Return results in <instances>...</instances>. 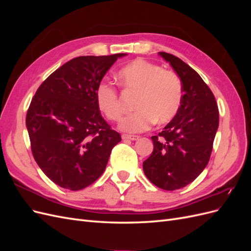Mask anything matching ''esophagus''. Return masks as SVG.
Listing matches in <instances>:
<instances>
[{"label":"esophagus","instance_id":"esophagus-1","mask_svg":"<svg viewBox=\"0 0 251 251\" xmlns=\"http://www.w3.org/2000/svg\"><path fill=\"white\" fill-rule=\"evenodd\" d=\"M124 140H138L139 139V136H136V135H126V134H124L123 136Z\"/></svg>","mask_w":251,"mask_h":251}]
</instances>
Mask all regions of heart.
I'll return each instance as SVG.
<instances>
[{
  "label": "heart",
  "mask_w": 251,
  "mask_h": 251,
  "mask_svg": "<svg viewBox=\"0 0 251 251\" xmlns=\"http://www.w3.org/2000/svg\"><path fill=\"white\" fill-rule=\"evenodd\" d=\"M118 76L127 91L138 92L134 101L136 109L119 125L121 131L141 133L153 124H166L177 115L182 100L183 87L174 71L137 58L119 71ZM96 102L104 116L118 121L123 116V105L117 89L110 82H100L96 88Z\"/></svg>",
  "instance_id": "1"
}]
</instances>
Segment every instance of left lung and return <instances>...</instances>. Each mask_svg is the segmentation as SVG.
Returning <instances> with one entry per match:
<instances>
[{
    "mask_svg": "<svg viewBox=\"0 0 251 251\" xmlns=\"http://www.w3.org/2000/svg\"><path fill=\"white\" fill-rule=\"evenodd\" d=\"M159 55L180 77L183 100L171 123L151 136L154 151L143 162V172L159 188L175 191L192 183L206 168L219 126V110L211 90L192 67L170 53Z\"/></svg>",
    "mask_w": 251,
    "mask_h": 251,
    "instance_id": "obj_1",
    "label": "left lung"
}]
</instances>
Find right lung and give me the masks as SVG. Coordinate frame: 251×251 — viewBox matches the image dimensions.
Listing matches in <instances>:
<instances>
[{
	"instance_id": "obj_1",
	"label": "right lung",
	"mask_w": 251,
	"mask_h": 251,
	"mask_svg": "<svg viewBox=\"0 0 251 251\" xmlns=\"http://www.w3.org/2000/svg\"><path fill=\"white\" fill-rule=\"evenodd\" d=\"M126 53L78 56L43 81L30 102L26 126L31 151L58 186L79 191L100 178L121 136L105 121L96 88Z\"/></svg>"
}]
</instances>
